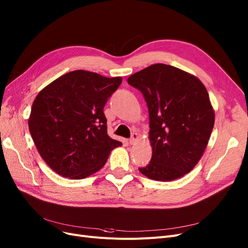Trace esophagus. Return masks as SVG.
<instances>
[{"instance_id": "34e87169", "label": "esophagus", "mask_w": 248, "mask_h": 248, "mask_svg": "<svg viewBox=\"0 0 248 248\" xmlns=\"http://www.w3.org/2000/svg\"><path fill=\"white\" fill-rule=\"evenodd\" d=\"M138 138H140V135H138L137 133H132L131 138L129 140L130 144H135V143H136V141L138 140Z\"/></svg>"}]
</instances>
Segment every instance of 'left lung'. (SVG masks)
Here are the masks:
<instances>
[{"label":"left lung","mask_w":248,"mask_h":248,"mask_svg":"<svg viewBox=\"0 0 248 248\" xmlns=\"http://www.w3.org/2000/svg\"><path fill=\"white\" fill-rule=\"evenodd\" d=\"M127 82L142 93L150 114L153 155L138 170L156 181L189 173L202 158L215 124L205 86L194 75L166 64L146 67Z\"/></svg>","instance_id":"obj_1"}]
</instances>
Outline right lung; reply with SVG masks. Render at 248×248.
I'll list each match as a JSON object with an SVG mask.
<instances>
[{
  "instance_id": "right-lung-1",
  "label": "right lung",
  "mask_w": 248,
  "mask_h": 248,
  "mask_svg": "<svg viewBox=\"0 0 248 248\" xmlns=\"http://www.w3.org/2000/svg\"><path fill=\"white\" fill-rule=\"evenodd\" d=\"M122 82L75 70L46 85L33 101L28 119L37 152L57 174L83 179L101 170L122 143L107 133L104 107Z\"/></svg>"
}]
</instances>
